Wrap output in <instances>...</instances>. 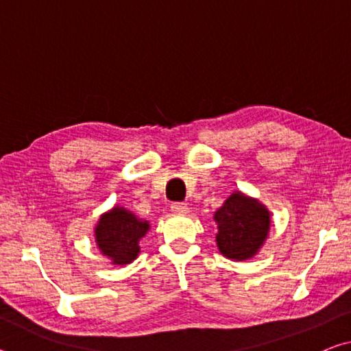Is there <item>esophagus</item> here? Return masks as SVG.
<instances>
[{"instance_id":"34e87169","label":"esophagus","mask_w":351,"mask_h":351,"mask_svg":"<svg viewBox=\"0 0 351 351\" xmlns=\"http://www.w3.org/2000/svg\"><path fill=\"white\" fill-rule=\"evenodd\" d=\"M170 209H171V212H175V213H186L189 207H187L186 203H181V201H175V203H171Z\"/></svg>"}]
</instances>
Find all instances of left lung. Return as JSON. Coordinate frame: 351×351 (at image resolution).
I'll list each match as a JSON object with an SVG mask.
<instances>
[{
  "label": "left lung",
  "instance_id": "1",
  "mask_svg": "<svg viewBox=\"0 0 351 351\" xmlns=\"http://www.w3.org/2000/svg\"><path fill=\"white\" fill-rule=\"evenodd\" d=\"M213 219L218 223V249L228 258H251L269 232V212L239 192L226 199Z\"/></svg>",
  "mask_w": 351,
  "mask_h": 351
}]
</instances>
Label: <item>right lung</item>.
<instances>
[{
  "mask_svg": "<svg viewBox=\"0 0 351 351\" xmlns=\"http://www.w3.org/2000/svg\"><path fill=\"white\" fill-rule=\"evenodd\" d=\"M150 224L136 218L123 207H114L100 217L96 226V241L112 265H127L138 257L139 240L147 234Z\"/></svg>",
  "mask_w": 351,
  "mask_h": 351,
  "instance_id": "add662e5",
  "label": "right lung"
}]
</instances>
